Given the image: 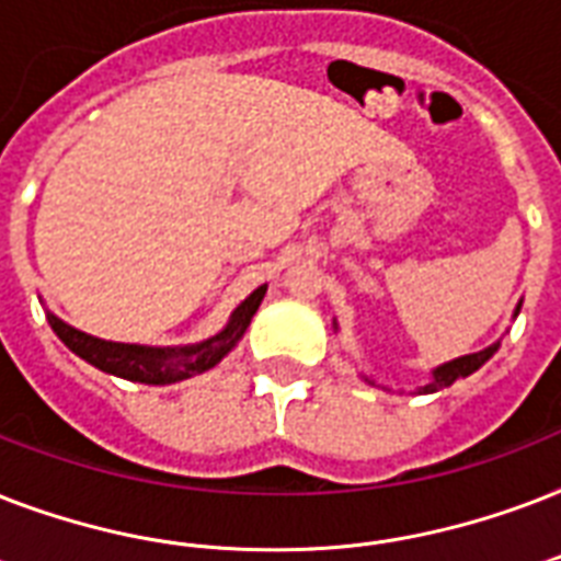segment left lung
Returning <instances> with one entry per match:
<instances>
[{"label":"left lung","mask_w":561,"mask_h":561,"mask_svg":"<svg viewBox=\"0 0 561 561\" xmlns=\"http://www.w3.org/2000/svg\"><path fill=\"white\" fill-rule=\"evenodd\" d=\"M518 311H522V306L515 308V317H518ZM495 352H497V343H492V346L474 352V355H462V358L448 360V364H443V367H436L434 373H431L434 375V378H431V383L419 387V392H436V390H443V387H451L454 381H460V378H466V375H471L474 369L483 367V364H486V360L492 358ZM369 383H375V381H369Z\"/></svg>","instance_id":"left-lung-1"}]
</instances>
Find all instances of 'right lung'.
Masks as SVG:
<instances>
[{"instance_id":"obj_1","label":"right lung","mask_w":561,"mask_h":561,"mask_svg":"<svg viewBox=\"0 0 561 561\" xmlns=\"http://www.w3.org/2000/svg\"><path fill=\"white\" fill-rule=\"evenodd\" d=\"M264 290H267V285L255 288L232 311L229 323L215 337L192 343V346H139V343L101 341V337H92L87 332H78V329H72V325L64 323L55 314H48V325L55 329L57 337L78 358H83L92 367H99L101 373L118 375V378H127V381L165 387V383L186 381L192 375H201L215 367V364H220V358L244 337L247 325H250L253 314L262 306Z\"/></svg>"}]
</instances>
